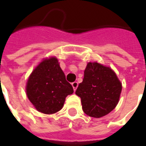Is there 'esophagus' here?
Segmentation results:
<instances>
[{
    "label": "esophagus",
    "mask_w": 146,
    "mask_h": 146,
    "mask_svg": "<svg viewBox=\"0 0 146 146\" xmlns=\"http://www.w3.org/2000/svg\"><path fill=\"white\" fill-rule=\"evenodd\" d=\"M72 86H73V90L75 91L76 88H77V87H78V83L76 82V81H75V82L72 83Z\"/></svg>",
    "instance_id": "obj_1"
}]
</instances>
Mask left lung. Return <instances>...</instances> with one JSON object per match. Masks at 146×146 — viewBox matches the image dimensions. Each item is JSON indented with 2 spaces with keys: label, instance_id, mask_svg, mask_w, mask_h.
<instances>
[{
  "label": "left lung",
  "instance_id": "1",
  "mask_svg": "<svg viewBox=\"0 0 146 146\" xmlns=\"http://www.w3.org/2000/svg\"><path fill=\"white\" fill-rule=\"evenodd\" d=\"M121 90V83L110 68L97 62H89L76 95L81 99L84 112L88 116L99 118L116 107Z\"/></svg>",
  "mask_w": 146,
  "mask_h": 146
}]
</instances>
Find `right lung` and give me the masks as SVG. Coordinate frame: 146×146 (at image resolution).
Here are the masks:
<instances>
[{
  "label": "right lung",
  "instance_id": "right-lung-1",
  "mask_svg": "<svg viewBox=\"0 0 146 146\" xmlns=\"http://www.w3.org/2000/svg\"><path fill=\"white\" fill-rule=\"evenodd\" d=\"M73 93L57 58L42 61L28 79L27 95L39 112L52 114L62 108L67 95Z\"/></svg>",
  "mask_w": 146,
  "mask_h": 146
}]
</instances>
